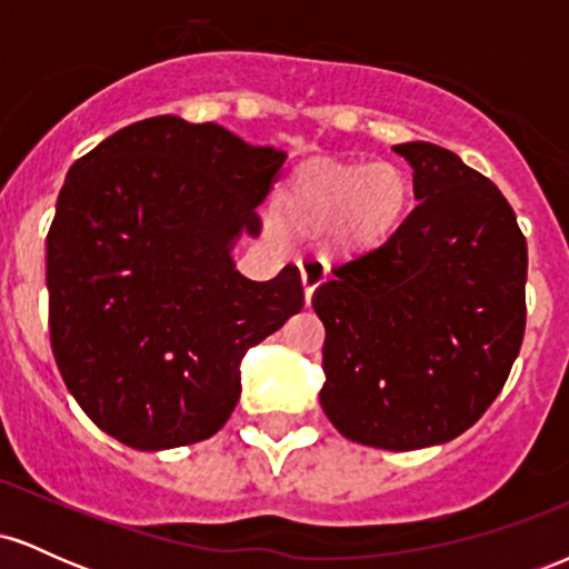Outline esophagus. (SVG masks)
Masks as SVG:
<instances>
[{"label":"esophagus","instance_id":"esophagus-1","mask_svg":"<svg viewBox=\"0 0 569 569\" xmlns=\"http://www.w3.org/2000/svg\"><path fill=\"white\" fill-rule=\"evenodd\" d=\"M323 280V270L316 262H307L299 267V286H302V302L305 307H310L312 293H316L318 286Z\"/></svg>","mask_w":569,"mask_h":569}]
</instances>
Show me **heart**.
I'll use <instances>...</instances> for the list:
<instances>
[{"mask_svg": "<svg viewBox=\"0 0 569 569\" xmlns=\"http://www.w3.org/2000/svg\"><path fill=\"white\" fill-rule=\"evenodd\" d=\"M415 184L396 162L361 158H312L286 181L280 211L302 232L335 227V248L363 257L401 230Z\"/></svg>", "mask_w": 569, "mask_h": 569, "instance_id": "obj_1", "label": "heart"}]
</instances>
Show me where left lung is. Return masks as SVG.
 <instances>
[{"label":"left lung","instance_id":"left-lung-1","mask_svg":"<svg viewBox=\"0 0 569 569\" xmlns=\"http://www.w3.org/2000/svg\"><path fill=\"white\" fill-rule=\"evenodd\" d=\"M393 149L420 206L382 248L331 270L312 307L331 426L409 452L466 433L506 385L525 337L527 240L500 189L455 152Z\"/></svg>","mask_w":569,"mask_h":569}]
</instances>
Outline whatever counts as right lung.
<instances>
[{
	"label": "right lung",
	"mask_w": 569,
	"mask_h": 569,
	"mask_svg": "<svg viewBox=\"0 0 569 569\" xmlns=\"http://www.w3.org/2000/svg\"><path fill=\"white\" fill-rule=\"evenodd\" d=\"M286 154L173 114L69 168L48 232L50 345L84 415L141 452L211 439L248 348L302 310L299 270H234Z\"/></svg>",
	"instance_id": "add662e5"
}]
</instances>
